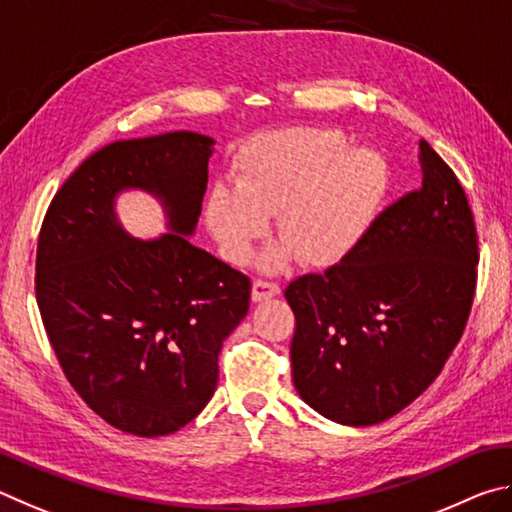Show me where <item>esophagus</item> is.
Returning a JSON list of instances; mask_svg holds the SVG:
<instances>
[{"instance_id": "1", "label": "esophagus", "mask_w": 512, "mask_h": 512, "mask_svg": "<svg viewBox=\"0 0 512 512\" xmlns=\"http://www.w3.org/2000/svg\"><path fill=\"white\" fill-rule=\"evenodd\" d=\"M281 292L279 283H270V281H254V285H251V301L254 303H261V301H267L276 297V294Z\"/></svg>"}]
</instances>
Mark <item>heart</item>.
Returning <instances> with one entry per match:
<instances>
[{"instance_id": "b5f03b06", "label": "heart", "mask_w": 512, "mask_h": 512, "mask_svg": "<svg viewBox=\"0 0 512 512\" xmlns=\"http://www.w3.org/2000/svg\"><path fill=\"white\" fill-rule=\"evenodd\" d=\"M346 143L335 128H290L249 141L233 164V188L213 186L204 204L224 256L245 263L276 213L283 240L263 254L265 272L283 270L294 254L317 267L344 261L371 229L391 182L378 150Z\"/></svg>"}]
</instances>
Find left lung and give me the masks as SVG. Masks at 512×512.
<instances>
[{
	"mask_svg": "<svg viewBox=\"0 0 512 512\" xmlns=\"http://www.w3.org/2000/svg\"><path fill=\"white\" fill-rule=\"evenodd\" d=\"M418 161L423 182L384 209L342 263L285 290L297 317L294 389L339 425H378L411 405L470 315L479 247L468 197L423 139Z\"/></svg>",
	"mask_w": 512,
	"mask_h": 512,
	"instance_id": "obj_1",
	"label": "left lung"
}]
</instances>
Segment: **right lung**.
<instances>
[{
	"label": "right lung",
	"mask_w": 512,
	"mask_h": 512,
	"mask_svg": "<svg viewBox=\"0 0 512 512\" xmlns=\"http://www.w3.org/2000/svg\"><path fill=\"white\" fill-rule=\"evenodd\" d=\"M215 139L177 130L114 141L80 164L44 215L35 297L71 387L105 423L155 438L191 423L218 384V353L249 310L245 274L195 247ZM123 190L165 206L169 231L132 239Z\"/></svg>",
	"instance_id": "right-lung-1"
}]
</instances>
